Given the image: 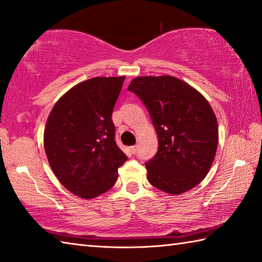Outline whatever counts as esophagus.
<instances>
[{"instance_id":"1","label":"esophagus","mask_w":262,"mask_h":262,"mask_svg":"<svg viewBox=\"0 0 262 262\" xmlns=\"http://www.w3.org/2000/svg\"><path fill=\"white\" fill-rule=\"evenodd\" d=\"M130 152H132V154L133 155H135L136 154V152H137V145H133V146H130Z\"/></svg>"}]
</instances>
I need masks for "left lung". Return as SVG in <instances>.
<instances>
[{
	"label": "left lung",
	"mask_w": 262,
	"mask_h": 262,
	"mask_svg": "<svg viewBox=\"0 0 262 262\" xmlns=\"http://www.w3.org/2000/svg\"><path fill=\"white\" fill-rule=\"evenodd\" d=\"M128 90L143 102L158 136V151L145 164L149 182L169 194L196 187L211 168L219 140L206 98L170 75L135 78Z\"/></svg>",
	"instance_id": "obj_1"
}]
</instances>
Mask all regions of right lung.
I'll return each mask as SVG.
<instances>
[{"mask_svg": "<svg viewBox=\"0 0 262 262\" xmlns=\"http://www.w3.org/2000/svg\"><path fill=\"white\" fill-rule=\"evenodd\" d=\"M125 77L93 78L63 95L45 129V150L52 172L81 198L110 190L127 160L116 141L112 112Z\"/></svg>", "mask_w": 262, "mask_h": 262, "instance_id": "obj_1", "label": "right lung"}]
</instances>
